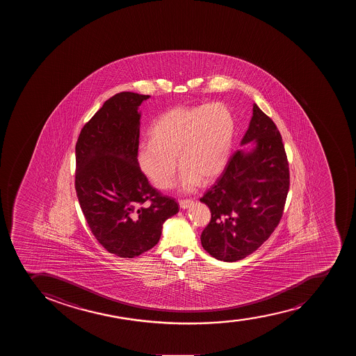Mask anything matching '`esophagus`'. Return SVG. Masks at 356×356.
Instances as JSON below:
<instances>
[{
  "mask_svg": "<svg viewBox=\"0 0 356 356\" xmlns=\"http://www.w3.org/2000/svg\"><path fill=\"white\" fill-rule=\"evenodd\" d=\"M193 204H194L193 200H181L180 201L181 209L191 208Z\"/></svg>",
  "mask_w": 356,
  "mask_h": 356,
  "instance_id": "obj_1",
  "label": "esophagus"
}]
</instances>
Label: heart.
Returning <instances> with one entry per match:
<instances>
[{
	"label": "heart",
	"instance_id": "b5f03b06",
	"mask_svg": "<svg viewBox=\"0 0 356 356\" xmlns=\"http://www.w3.org/2000/svg\"><path fill=\"white\" fill-rule=\"evenodd\" d=\"M236 134V120L222 103L176 106L159 117L148 131L149 143L138 147L139 167L159 189L174 184L176 161L180 184L193 191L225 168Z\"/></svg>",
	"mask_w": 356,
	"mask_h": 356
}]
</instances>
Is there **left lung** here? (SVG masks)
<instances>
[{
    "instance_id": "8db88e82",
    "label": "left lung",
    "mask_w": 356,
    "mask_h": 356,
    "mask_svg": "<svg viewBox=\"0 0 356 356\" xmlns=\"http://www.w3.org/2000/svg\"><path fill=\"white\" fill-rule=\"evenodd\" d=\"M201 202L211 211L202 246L217 260L234 262L253 253L277 227L290 186L289 162L281 134L270 117L254 104L241 145Z\"/></svg>"
}]
</instances>
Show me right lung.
Returning <instances> with one entry per match:
<instances>
[{
    "label": "right lung",
    "instance_id": "right-lung-1",
    "mask_svg": "<svg viewBox=\"0 0 356 356\" xmlns=\"http://www.w3.org/2000/svg\"><path fill=\"white\" fill-rule=\"evenodd\" d=\"M149 95L110 97L82 127L75 146V191L92 234L109 253L134 257L151 250L162 224L179 212L152 187L138 163L140 113Z\"/></svg>",
    "mask_w": 356,
    "mask_h": 356
}]
</instances>
